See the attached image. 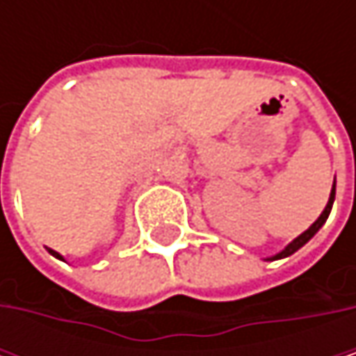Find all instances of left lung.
I'll return each instance as SVG.
<instances>
[{
	"label": "left lung",
	"instance_id": "1",
	"mask_svg": "<svg viewBox=\"0 0 356 356\" xmlns=\"http://www.w3.org/2000/svg\"><path fill=\"white\" fill-rule=\"evenodd\" d=\"M334 197H336V179H334V185H332V193H330V200H327V204H325V208H323V212L320 214V218L305 231V233H301L297 239H293L286 248L282 249L280 253H276L274 257H270V259H282V257H289V255H293L297 249H301L318 231H320L321 227H323V222L327 220V216H330V210H332V204H334Z\"/></svg>",
	"mask_w": 356,
	"mask_h": 356
}]
</instances>
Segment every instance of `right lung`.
<instances>
[{
	"label": "right lung",
	"instance_id": "1",
	"mask_svg": "<svg viewBox=\"0 0 356 356\" xmlns=\"http://www.w3.org/2000/svg\"><path fill=\"white\" fill-rule=\"evenodd\" d=\"M49 253H51V255H55V257H59V259H63V257H61V255H59L57 251H53V249H49Z\"/></svg>",
	"mask_w": 356,
	"mask_h": 356
}]
</instances>
